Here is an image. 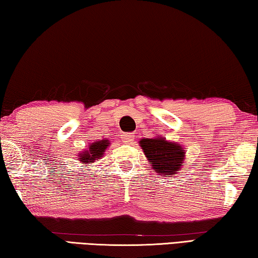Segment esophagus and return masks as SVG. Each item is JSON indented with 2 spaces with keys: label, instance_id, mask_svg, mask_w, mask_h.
I'll list each match as a JSON object with an SVG mask.
<instances>
[{
  "label": "esophagus",
  "instance_id": "1",
  "mask_svg": "<svg viewBox=\"0 0 258 258\" xmlns=\"http://www.w3.org/2000/svg\"><path fill=\"white\" fill-rule=\"evenodd\" d=\"M133 141H134V138L132 135H129V134L122 135V142L125 143V144H130V143H133Z\"/></svg>",
  "mask_w": 258,
  "mask_h": 258
}]
</instances>
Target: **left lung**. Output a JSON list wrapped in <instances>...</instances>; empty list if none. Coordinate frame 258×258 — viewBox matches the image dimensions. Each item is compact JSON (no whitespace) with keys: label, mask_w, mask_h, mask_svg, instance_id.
<instances>
[{"label":"left lung","mask_w":258,"mask_h":258,"mask_svg":"<svg viewBox=\"0 0 258 258\" xmlns=\"http://www.w3.org/2000/svg\"><path fill=\"white\" fill-rule=\"evenodd\" d=\"M139 145L153 170L159 175H176L184 166L185 150L180 144L168 142L164 137H157L143 138Z\"/></svg>","instance_id":"left-lung-1"}]
</instances>
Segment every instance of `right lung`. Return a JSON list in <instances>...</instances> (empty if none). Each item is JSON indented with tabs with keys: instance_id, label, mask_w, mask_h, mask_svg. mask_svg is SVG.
I'll list each match as a JSON object with an SVG mask.
<instances>
[{
	"instance_id": "add662e5",
	"label": "right lung",
	"mask_w": 258,
	"mask_h": 258,
	"mask_svg": "<svg viewBox=\"0 0 258 258\" xmlns=\"http://www.w3.org/2000/svg\"><path fill=\"white\" fill-rule=\"evenodd\" d=\"M109 142L107 139H100L96 143H91L89 149L79 154L80 161H81V163H84V166H87L88 163L95 162L97 159L104 157V152L106 151Z\"/></svg>"
}]
</instances>
